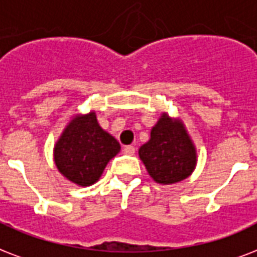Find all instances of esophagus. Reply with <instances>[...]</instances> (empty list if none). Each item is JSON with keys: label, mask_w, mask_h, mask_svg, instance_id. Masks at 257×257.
Here are the masks:
<instances>
[{"label": "esophagus", "mask_w": 257, "mask_h": 257, "mask_svg": "<svg viewBox=\"0 0 257 257\" xmlns=\"http://www.w3.org/2000/svg\"><path fill=\"white\" fill-rule=\"evenodd\" d=\"M123 153H124V154H127V156H134L135 147L134 146H124V149H123Z\"/></svg>", "instance_id": "34e87169"}]
</instances>
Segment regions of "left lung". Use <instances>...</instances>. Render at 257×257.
I'll use <instances>...</instances> for the list:
<instances>
[{
  "mask_svg": "<svg viewBox=\"0 0 257 257\" xmlns=\"http://www.w3.org/2000/svg\"><path fill=\"white\" fill-rule=\"evenodd\" d=\"M139 158L149 176L161 185L177 184L192 176L197 150L181 118L162 112L151 128L150 139L139 147Z\"/></svg>",
  "mask_w": 257,
  "mask_h": 257,
  "instance_id": "obj_1",
  "label": "left lung"
}]
</instances>
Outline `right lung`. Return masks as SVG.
<instances>
[{"mask_svg": "<svg viewBox=\"0 0 257 257\" xmlns=\"http://www.w3.org/2000/svg\"><path fill=\"white\" fill-rule=\"evenodd\" d=\"M119 151L118 141L101 128L96 112L89 111L69 119L53 146V161L67 180L85 188L99 181Z\"/></svg>", "mask_w": 257, "mask_h": 257, "instance_id": "right-lung-1", "label": "right lung"}]
</instances>
